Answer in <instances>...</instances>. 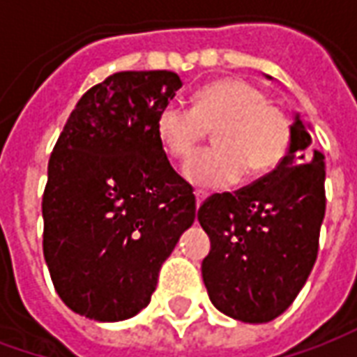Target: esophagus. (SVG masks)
Returning <instances> with one entry per match:
<instances>
[{
	"label": "esophagus",
	"mask_w": 357,
	"mask_h": 357,
	"mask_svg": "<svg viewBox=\"0 0 357 357\" xmlns=\"http://www.w3.org/2000/svg\"><path fill=\"white\" fill-rule=\"evenodd\" d=\"M195 199H197V208H199L202 202H204V199H206V195L202 193V191H197V193H195Z\"/></svg>",
	"instance_id": "1"
}]
</instances>
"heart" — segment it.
<instances>
[{"instance_id": "1", "label": "heart", "mask_w": 357, "mask_h": 357, "mask_svg": "<svg viewBox=\"0 0 357 357\" xmlns=\"http://www.w3.org/2000/svg\"><path fill=\"white\" fill-rule=\"evenodd\" d=\"M216 127V149L202 151L183 166V176L195 187L224 189L237 183L247 168L250 176L271 170L291 141V124L283 110L239 78L202 88L195 95L193 109L168 102L156 116L158 139L174 158H187Z\"/></svg>"}]
</instances>
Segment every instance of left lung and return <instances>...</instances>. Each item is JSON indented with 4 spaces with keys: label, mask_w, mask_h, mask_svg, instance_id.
<instances>
[{
    "label": "left lung",
    "mask_w": 357,
    "mask_h": 357,
    "mask_svg": "<svg viewBox=\"0 0 357 357\" xmlns=\"http://www.w3.org/2000/svg\"><path fill=\"white\" fill-rule=\"evenodd\" d=\"M310 145L296 114L275 170L235 195H212L199 208L210 237L202 281L212 304L233 319L279 317L314 268L325 218V156Z\"/></svg>",
    "instance_id": "1"
}]
</instances>
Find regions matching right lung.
<instances>
[{
  "label": "right lung",
  "mask_w": 357,
  "mask_h": 357,
  "mask_svg": "<svg viewBox=\"0 0 357 357\" xmlns=\"http://www.w3.org/2000/svg\"><path fill=\"white\" fill-rule=\"evenodd\" d=\"M181 86L170 70L112 74L82 95L59 135L43 191V256L76 314L95 321L139 314L193 225V187L156 133L158 112Z\"/></svg>",
  "instance_id": "1"
}]
</instances>
